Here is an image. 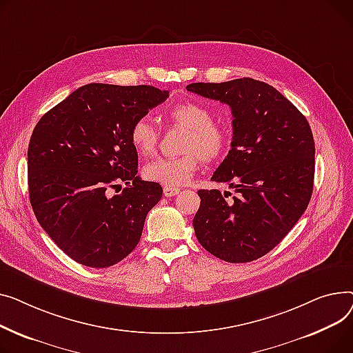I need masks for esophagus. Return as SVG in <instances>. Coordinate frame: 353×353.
<instances>
[{
    "mask_svg": "<svg viewBox=\"0 0 353 353\" xmlns=\"http://www.w3.org/2000/svg\"><path fill=\"white\" fill-rule=\"evenodd\" d=\"M181 190L179 188H175V186H163V195L167 198H171V196H175L176 194H179Z\"/></svg>",
    "mask_w": 353,
    "mask_h": 353,
    "instance_id": "34e87169",
    "label": "esophagus"
}]
</instances>
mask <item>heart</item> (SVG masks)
Instances as JSON below:
<instances>
[{"instance_id":"1","label":"heart","mask_w":353,"mask_h":353,"mask_svg":"<svg viewBox=\"0 0 353 353\" xmlns=\"http://www.w3.org/2000/svg\"><path fill=\"white\" fill-rule=\"evenodd\" d=\"M167 117L178 127L186 130L181 157L157 158L143 167V176L165 186H178L188 182L195 174L199 159L215 161L230 147V131L212 121L211 111L196 102H179L168 108ZM130 141L141 157L155 152L158 132L148 117L138 118L130 130Z\"/></svg>"}]
</instances>
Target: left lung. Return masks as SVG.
<instances>
[{
    "label": "left lung",
    "instance_id": "8db88e82",
    "mask_svg": "<svg viewBox=\"0 0 353 353\" xmlns=\"http://www.w3.org/2000/svg\"><path fill=\"white\" fill-rule=\"evenodd\" d=\"M186 90L228 103L234 117L231 151L211 181L228 183L236 196L228 202L218 190L198 191L196 239L222 261H255L288 235L312 196L309 122L278 90L252 78L195 82Z\"/></svg>",
    "mask_w": 353,
    "mask_h": 353
}]
</instances>
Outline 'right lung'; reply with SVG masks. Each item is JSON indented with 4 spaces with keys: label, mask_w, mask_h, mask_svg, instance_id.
I'll return each mask as SVG.
<instances>
[{
    "label": "right lung",
    "mask_w": 353,
    "mask_h": 353,
    "mask_svg": "<svg viewBox=\"0 0 353 353\" xmlns=\"http://www.w3.org/2000/svg\"><path fill=\"white\" fill-rule=\"evenodd\" d=\"M151 85L87 84L43 115L28 145V188L43 230L75 262L108 268L138 245L162 196L142 181L132 123L168 98ZM121 181V194L109 195Z\"/></svg>",
    "instance_id": "1"
}]
</instances>
